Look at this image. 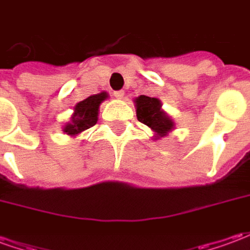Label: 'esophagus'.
Returning a JSON list of instances; mask_svg holds the SVG:
<instances>
[{
  "instance_id": "1",
  "label": "esophagus",
  "mask_w": 250,
  "mask_h": 250,
  "mask_svg": "<svg viewBox=\"0 0 250 250\" xmlns=\"http://www.w3.org/2000/svg\"><path fill=\"white\" fill-rule=\"evenodd\" d=\"M114 96L116 99H123L125 98V91H115Z\"/></svg>"
}]
</instances>
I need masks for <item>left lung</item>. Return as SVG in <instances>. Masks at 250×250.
Segmentation results:
<instances>
[{"label": "left lung", "mask_w": 250, "mask_h": 250, "mask_svg": "<svg viewBox=\"0 0 250 250\" xmlns=\"http://www.w3.org/2000/svg\"><path fill=\"white\" fill-rule=\"evenodd\" d=\"M136 107V118L143 125H148L155 132V141L167 136L174 130V122L162 109V102L157 98L141 95L134 100Z\"/></svg>", "instance_id": "8db88e82"}]
</instances>
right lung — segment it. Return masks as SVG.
I'll use <instances>...</instances> for the list:
<instances>
[{
	"mask_svg": "<svg viewBox=\"0 0 250 250\" xmlns=\"http://www.w3.org/2000/svg\"><path fill=\"white\" fill-rule=\"evenodd\" d=\"M108 98L107 92H100L91 95L75 105L71 120L62 127V131L66 135L76 136L83 131L91 128L96 125L99 116V107L105 99Z\"/></svg>",
	"mask_w": 250,
	"mask_h": 250,
	"instance_id": "right-lung-1",
	"label": "right lung"
}]
</instances>
